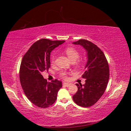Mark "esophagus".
<instances>
[{"instance_id": "esophagus-1", "label": "esophagus", "mask_w": 131, "mask_h": 131, "mask_svg": "<svg viewBox=\"0 0 131 131\" xmlns=\"http://www.w3.org/2000/svg\"><path fill=\"white\" fill-rule=\"evenodd\" d=\"M63 85H64V86H66V87H68V86H69V85H70V84H69V83H63Z\"/></svg>"}]
</instances>
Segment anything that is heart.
Wrapping results in <instances>:
<instances>
[{"mask_svg":"<svg viewBox=\"0 0 131 131\" xmlns=\"http://www.w3.org/2000/svg\"><path fill=\"white\" fill-rule=\"evenodd\" d=\"M64 52L68 55V57L69 58L71 61H75L77 65H81L84 62V60L82 58L79 57V52L76 48L73 47H68L65 48L64 50ZM55 62V57L54 54H52L51 57V65H54ZM59 76L61 78L63 79H68V73L65 70H62L59 74Z\"/></svg>","mask_w":131,"mask_h":131,"instance_id":"b5f03b06","label":"heart"}]
</instances>
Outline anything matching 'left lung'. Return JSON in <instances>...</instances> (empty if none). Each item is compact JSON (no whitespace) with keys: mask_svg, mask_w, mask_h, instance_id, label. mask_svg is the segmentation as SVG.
Wrapping results in <instances>:
<instances>
[{"mask_svg":"<svg viewBox=\"0 0 131 131\" xmlns=\"http://www.w3.org/2000/svg\"><path fill=\"white\" fill-rule=\"evenodd\" d=\"M80 44L87 52L88 61L85 71L82 75L85 83L76 84L77 92L73 99L77 105L90 107L96 103L105 92L109 79V67L103 52L96 45L85 39H80L73 43Z\"/></svg>","mask_w":131,"mask_h":131,"instance_id":"left-lung-1","label":"left lung"}]
</instances>
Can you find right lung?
Returning <instances> with one entry per match:
<instances>
[{
    "label": "right lung",
    "mask_w": 131,
    "mask_h": 131,
    "mask_svg": "<svg viewBox=\"0 0 131 131\" xmlns=\"http://www.w3.org/2000/svg\"><path fill=\"white\" fill-rule=\"evenodd\" d=\"M64 40L41 39L31 46L22 59L19 80L24 94L37 107L47 108L57 99V94L62 84L55 79L47 82L42 73L50 67V53Z\"/></svg>",
    "instance_id": "1"
}]
</instances>
